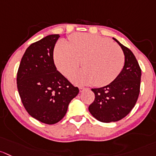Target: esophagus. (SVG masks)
<instances>
[{
    "instance_id": "1",
    "label": "esophagus",
    "mask_w": 156,
    "mask_h": 156,
    "mask_svg": "<svg viewBox=\"0 0 156 156\" xmlns=\"http://www.w3.org/2000/svg\"><path fill=\"white\" fill-rule=\"evenodd\" d=\"M79 90H80V92H83V91H84V90H87V88H86V87H79Z\"/></svg>"
}]
</instances>
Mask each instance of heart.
<instances>
[{
  "mask_svg": "<svg viewBox=\"0 0 156 156\" xmlns=\"http://www.w3.org/2000/svg\"><path fill=\"white\" fill-rule=\"evenodd\" d=\"M69 40V44L64 41L57 44L53 57L57 69L66 77L73 75L82 62L84 69L73 78L75 82L103 87L112 82L123 68V52L108 38L77 33Z\"/></svg>",
  "mask_w": 156,
  "mask_h": 156,
  "instance_id": "b5f03b06",
  "label": "heart"
}]
</instances>
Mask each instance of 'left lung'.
Here are the masks:
<instances>
[{
  "instance_id": "left-lung-1",
  "label": "left lung",
  "mask_w": 156,
  "mask_h": 156,
  "mask_svg": "<svg viewBox=\"0 0 156 156\" xmlns=\"http://www.w3.org/2000/svg\"><path fill=\"white\" fill-rule=\"evenodd\" d=\"M125 55V64L118 76L107 86L92 89L94 101L89 106L93 117L102 122H116L126 116L137 102L142 70L133 52L113 38Z\"/></svg>"
}]
</instances>
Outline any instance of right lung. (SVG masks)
Here are the masks:
<instances>
[{
  "mask_svg": "<svg viewBox=\"0 0 156 156\" xmlns=\"http://www.w3.org/2000/svg\"><path fill=\"white\" fill-rule=\"evenodd\" d=\"M59 34H51L30 44L19 66L17 84L27 112L38 121L55 124L66 115L79 89L57 69L53 49Z\"/></svg>",
  "mask_w": 156,
  "mask_h": 156,
  "instance_id": "1",
  "label": "right lung"
}]
</instances>
